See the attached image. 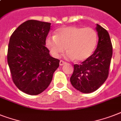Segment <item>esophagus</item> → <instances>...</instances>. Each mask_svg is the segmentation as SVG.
<instances>
[{
    "instance_id": "obj_1",
    "label": "esophagus",
    "mask_w": 121,
    "mask_h": 121,
    "mask_svg": "<svg viewBox=\"0 0 121 121\" xmlns=\"http://www.w3.org/2000/svg\"><path fill=\"white\" fill-rule=\"evenodd\" d=\"M65 63H66V62L64 61H63V60L60 61V66H62V65H63L65 64Z\"/></svg>"
}]
</instances>
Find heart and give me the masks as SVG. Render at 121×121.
<instances>
[{
	"label": "heart",
	"instance_id": "b5f03b06",
	"mask_svg": "<svg viewBox=\"0 0 121 121\" xmlns=\"http://www.w3.org/2000/svg\"><path fill=\"white\" fill-rule=\"evenodd\" d=\"M97 41V33L92 27L68 26L58 29L55 36L48 37L46 45L55 57L60 56L66 47V58L82 61L92 55Z\"/></svg>",
	"mask_w": 121,
	"mask_h": 121
}]
</instances>
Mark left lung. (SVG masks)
Wrapping results in <instances>:
<instances>
[{
  "label": "left lung",
  "mask_w": 121,
  "mask_h": 121,
  "mask_svg": "<svg viewBox=\"0 0 121 121\" xmlns=\"http://www.w3.org/2000/svg\"><path fill=\"white\" fill-rule=\"evenodd\" d=\"M99 41L94 53L88 58L74 65L70 82L80 92L88 94L97 90L107 80L112 56V45L106 29L97 24Z\"/></svg>",
  "instance_id": "8db88e82"
}]
</instances>
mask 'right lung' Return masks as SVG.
<instances>
[{
    "label": "right lung",
    "mask_w": 121,
    "mask_h": 121,
    "mask_svg": "<svg viewBox=\"0 0 121 121\" xmlns=\"http://www.w3.org/2000/svg\"><path fill=\"white\" fill-rule=\"evenodd\" d=\"M51 23L28 20L12 33L7 63L13 82L22 92L35 95L48 88L60 60L45 46Z\"/></svg>",
    "instance_id": "right-lung-1"
}]
</instances>
